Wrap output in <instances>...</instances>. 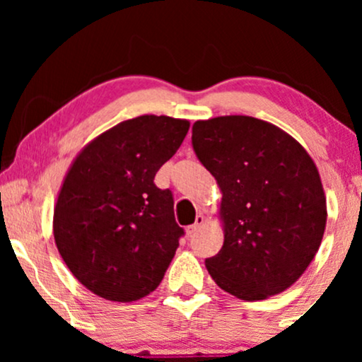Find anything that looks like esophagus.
Here are the masks:
<instances>
[{
	"label": "esophagus",
	"instance_id": "34e87169",
	"mask_svg": "<svg viewBox=\"0 0 362 362\" xmlns=\"http://www.w3.org/2000/svg\"><path fill=\"white\" fill-rule=\"evenodd\" d=\"M204 221H206V219H204V216H202V214L195 216L194 224H190V226L185 228L187 235H192V233H195V231H197V230H201V226H202V224H204Z\"/></svg>",
	"mask_w": 362,
	"mask_h": 362
}]
</instances>
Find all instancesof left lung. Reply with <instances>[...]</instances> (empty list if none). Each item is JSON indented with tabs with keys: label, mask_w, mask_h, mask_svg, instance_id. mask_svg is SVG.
Instances as JSON below:
<instances>
[{
	"label": "left lung",
	"mask_w": 362,
	"mask_h": 362,
	"mask_svg": "<svg viewBox=\"0 0 362 362\" xmlns=\"http://www.w3.org/2000/svg\"><path fill=\"white\" fill-rule=\"evenodd\" d=\"M192 146L221 190V250L207 272L245 301L294 284L317 255L327 197L313 158L293 136L248 115L197 120Z\"/></svg>",
	"instance_id": "8db88e82"
}]
</instances>
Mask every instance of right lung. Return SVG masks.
I'll use <instances>...</instances> for the list:
<instances>
[{
  "label": "right lung",
  "mask_w": 362,
  "mask_h": 362,
  "mask_svg": "<svg viewBox=\"0 0 362 362\" xmlns=\"http://www.w3.org/2000/svg\"><path fill=\"white\" fill-rule=\"evenodd\" d=\"M190 122L127 119L91 139L68 168L54 206L56 247L73 276L109 301L148 296L163 279L184 230L170 190L155 185Z\"/></svg>",
  "instance_id": "add662e5"
}]
</instances>
